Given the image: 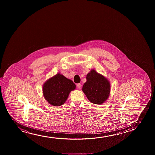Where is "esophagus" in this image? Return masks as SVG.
<instances>
[{
  "instance_id": "34e87169",
  "label": "esophagus",
  "mask_w": 155,
  "mask_h": 155,
  "mask_svg": "<svg viewBox=\"0 0 155 155\" xmlns=\"http://www.w3.org/2000/svg\"><path fill=\"white\" fill-rule=\"evenodd\" d=\"M81 84H77V87L78 89H81Z\"/></svg>"
}]
</instances>
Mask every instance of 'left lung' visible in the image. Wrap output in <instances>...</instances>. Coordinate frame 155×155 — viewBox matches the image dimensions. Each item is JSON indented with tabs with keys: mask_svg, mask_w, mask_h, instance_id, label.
<instances>
[{
	"mask_svg": "<svg viewBox=\"0 0 155 155\" xmlns=\"http://www.w3.org/2000/svg\"><path fill=\"white\" fill-rule=\"evenodd\" d=\"M87 81L84 84L83 91L90 102L94 104H102L110 95V84L103 76L95 70L87 74Z\"/></svg>",
	"mask_w": 155,
	"mask_h": 155,
	"instance_id": "1",
	"label": "left lung"
}]
</instances>
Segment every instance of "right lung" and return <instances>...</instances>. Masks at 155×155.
Listing matches in <instances>:
<instances>
[{"label": "right lung", "mask_w": 155, "mask_h": 155, "mask_svg": "<svg viewBox=\"0 0 155 155\" xmlns=\"http://www.w3.org/2000/svg\"><path fill=\"white\" fill-rule=\"evenodd\" d=\"M75 88L76 85L72 81L58 74L45 83L43 93L50 104L60 106L65 103L70 91Z\"/></svg>", "instance_id": "1"}]
</instances>
